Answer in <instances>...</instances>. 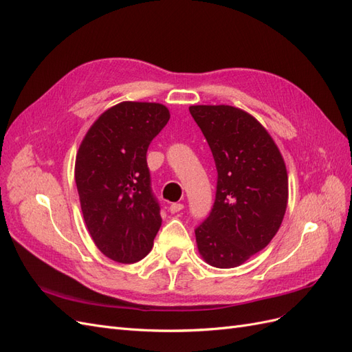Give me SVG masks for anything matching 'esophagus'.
Wrapping results in <instances>:
<instances>
[{
  "label": "esophagus",
  "mask_w": 352,
  "mask_h": 352,
  "mask_svg": "<svg viewBox=\"0 0 352 352\" xmlns=\"http://www.w3.org/2000/svg\"><path fill=\"white\" fill-rule=\"evenodd\" d=\"M168 210H170V212H172V214H175V212H179V211L184 210V204H179V202H175V204L170 206Z\"/></svg>",
  "instance_id": "esophagus-1"
}]
</instances>
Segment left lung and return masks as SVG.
<instances>
[{
    "label": "left lung",
    "instance_id": "1",
    "mask_svg": "<svg viewBox=\"0 0 352 352\" xmlns=\"http://www.w3.org/2000/svg\"><path fill=\"white\" fill-rule=\"evenodd\" d=\"M217 168L216 199L195 229L201 257L232 269L269 245L287 206L286 166L257 119L232 105H190Z\"/></svg>",
    "mask_w": 352,
    "mask_h": 352
}]
</instances>
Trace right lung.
Listing matches in <instances>:
<instances>
[{
	"instance_id": "obj_1",
	"label": "right lung",
	"mask_w": 352,
	"mask_h": 352,
	"mask_svg": "<svg viewBox=\"0 0 352 352\" xmlns=\"http://www.w3.org/2000/svg\"><path fill=\"white\" fill-rule=\"evenodd\" d=\"M168 119L163 104L124 101L104 111L79 146L74 179L85 225L117 263L142 260L162 226L146 151Z\"/></svg>"
}]
</instances>
